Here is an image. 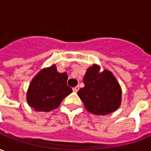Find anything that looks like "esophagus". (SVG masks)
<instances>
[{
    "label": "esophagus",
    "instance_id": "34e87169",
    "mask_svg": "<svg viewBox=\"0 0 151 151\" xmlns=\"http://www.w3.org/2000/svg\"><path fill=\"white\" fill-rule=\"evenodd\" d=\"M79 89H80V87H79V86H76V87L73 88V91L75 92H77L78 91H79Z\"/></svg>",
    "mask_w": 151,
    "mask_h": 151
}]
</instances>
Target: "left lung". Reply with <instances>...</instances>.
Returning <instances> with one entry per match:
<instances>
[{
  "instance_id": "8db88e82",
  "label": "left lung",
  "mask_w": 151,
  "mask_h": 151,
  "mask_svg": "<svg viewBox=\"0 0 151 151\" xmlns=\"http://www.w3.org/2000/svg\"><path fill=\"white\" fill-rule=\"evenodd\" d=\"M85 86L78 96L88 111L106 116L118 109L121 101V89L111 72L105 70L99 72L96 65L88 69L84 76Z\"/></svg>"
}]
</instances>
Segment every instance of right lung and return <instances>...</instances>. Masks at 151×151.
Returning a JSON list of instances; mask_svg holds the SVG:
<instances>
[{"mask_svg":"<svg viewBox=\"0 0 151 151\" xmlns=\"http://www.w3.org/2000/svg\"><path fill=\"white\" fill-rule=\"evenodd\" d=\"M68 76L59 73L55 65L43 69L32 80L27 91V102L37 111H50L57 108L72 89L67 86Z\"/></svg>","mask_w":151,"mask_h":151,"instance_id":"1","label":"right lung"}]
</instances>
